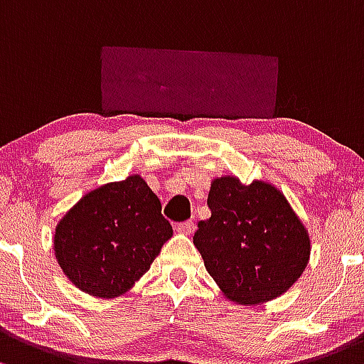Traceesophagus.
Returning a JSON list of instances; mask_svg holds the SVG:
<instances>
[{"instance_id":"1","label":"esophagus","mask_w":364,"mask_h":364,"mask_svg":"<svg viewBox=\"0 0 364 364\" xmlns=\"http://www.w3.org/2000/svg\"><path fill=\"white\" fill-rule=\"evenodd\" d=\"M193 221H183V223L176 225V230L179 233H185V235H190L193 232Z\"/></svg>"}]
</instances>
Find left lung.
<instances>
[{
	"instance_id": "1",
	"label": "left lung",
	"mask_w": 364,
	"mask_h": 364,
	"mask_svg": "<svg viewBox=\"0 0 364 364\" xmlns=\"http://www.w3.org/2000/svg\"><path fill=\"white\" fill-rule=\"evenodd\" d=\"M208 205L211 218L198 223L193 244L228 300L265 304L304 274L309 232L274 185H242L235 176H221L211 183Z\"/></svg>"
}]
</instances>
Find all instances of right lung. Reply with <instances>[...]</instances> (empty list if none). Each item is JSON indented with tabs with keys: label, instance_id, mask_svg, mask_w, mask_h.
Listing matches in <instances>:
<instances>
[{
	"label": "right lung",
	"instance_id": "add662e5",
	"mask_svg": "<svg viewBox=\"0 0 364 364\" xmlns=\"http://www.w3.org/2000/svg\"><path fill=\"white\" fill-rule=\"evenodd\" d=\"M160 211L159 197L137 174L92 190L57 223V263L92 296L127 293L172 237Z\"/></svg>",
	"mask_w": 364,
	"mask_h": 364
}]
</instances>
